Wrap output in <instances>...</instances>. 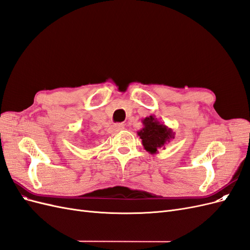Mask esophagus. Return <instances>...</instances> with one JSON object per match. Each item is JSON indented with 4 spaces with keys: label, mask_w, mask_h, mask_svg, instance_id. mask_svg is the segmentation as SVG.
I'll return each mask as SVG.
<instances>
[{
    "label": "esophagus",
    "mask_w": 250,
    "mask_h": 250,
    "mask_svg": "<svg viewBox=\"0 0 250 250\" xmlns=\"http://www.w3.org/2000/svg\"><path fill=\"white\" fill-rule=\"evenodd\" d=\"M123 129H124V124H121V123L113 125L112 128H111V130H112L113 133H117V132H119V131H121V130H123Z\"/></svg>",
    "instance_id": "esophagus-1"
}]
</instances>
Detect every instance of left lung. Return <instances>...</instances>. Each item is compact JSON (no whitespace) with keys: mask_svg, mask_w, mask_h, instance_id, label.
<instances>
[{"mask_svg":"<svg viewBox=\"0 0 250 250\" xmlns=\"http://www.w3.org/2000/svg\"><path fill=\"white\" fill-rule=\"evenodd\" d=\"M144 127L138 131L139 137L146 151L151 154L158 152V149L163 148L166 144L174 139L175 132L171 128L157 121L155 116H149L142 120Z\"/></svg>","mask_w":250,"mask_h":250,"instance_id":"1","label":"left lung"}]
</instances>
